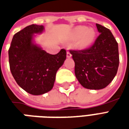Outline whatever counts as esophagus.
<instances>
[{
    "instance_id": "34e87169",
    "label": "esophagus",
    "mask_w": 129,
    "mask_h": 129,
    "mask_svg": "<svg viewBox=\"0 0 129 129\" xmlns=\"http://www.w3.org/2000/svg\"><path fill=\"white\" fill-rule=\"evenodd\" d=\"M66 56H67L68 58H70L71 56H72V54H71V53H70L69 51H68L67 53H66Z\"/></svg>"
}]
</instances>
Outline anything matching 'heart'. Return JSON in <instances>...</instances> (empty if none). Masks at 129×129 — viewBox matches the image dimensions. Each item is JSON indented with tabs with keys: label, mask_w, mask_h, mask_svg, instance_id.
Wrapping results in <instances>:
<instances>
[{
	"label": "heart",
	"mask_w": 129,
	"mask_h": 129,
	"mask_svg": "<svg viewBox=\"0 0 129 129\" xmlns=\"http://www.w3.org/2000/svg\"><path fill=\"white\" fill-rule=\"evenodd\" d=\"M73 39H78L77 46L79 48L84 49L88 48L92 44L95 39V32L92 28H86L84 26L75 27L73 32Z\"/></svg>",
	"instance_id": "b5f03b06"
}]
</instances>
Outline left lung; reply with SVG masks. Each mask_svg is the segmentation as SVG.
<instances>
[{
  "mask_svg": "<svg viewBox=\"0 0 129 129\" xmlns=\"http://www.w3.org/2000/svg\"><path fill=\"white\" fill-rule=\"evenodd\" d=\"M99 37L82 50H70L79 82L87 89L104 88L113 81L119 66L118 44L110 29L96 23Z\"/></svg>",
  "mask_w": 129,
  "mask_h": 129,
  "instance_id": "8db88e82",
  "label": "left lung"
}]
</instances>
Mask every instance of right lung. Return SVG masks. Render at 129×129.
Instances as JSON below:
<instances>
[{
  "instance_id": "1",
  "label": "right lung",
  "mask_w": 129,
  "mask_h": 129,
  "mask_svg": "<svg viewBox=\"0 0 129 129\" xmlns=\"http://www.w3.org/2000/svg\"><path fill=\"white\" fill-rule=\"evenodd\" d=\"M43 30V25L27 26L14 35L8 51L10 70L15 81L34 95L52 90L56 72L66 59L64 49L56 54H50L34 43V34H41Z\"/></svg>"
}]
</instances>
